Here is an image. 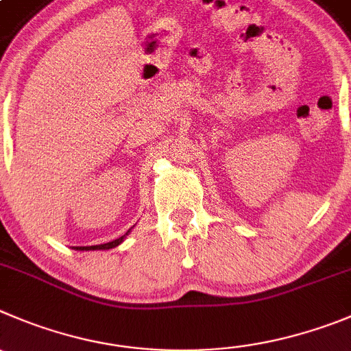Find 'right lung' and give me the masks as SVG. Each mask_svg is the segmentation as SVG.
<instances>
[{
	"label": "right lung",
	"mask_w": 351,
	"mask_h": 351,
	"mask_svg": "<svg viewBox=\"0 0 351 351\" xmlns=\"http://www.w3.org/2000/svg\"><path fill=\"white\" fill-rule=\"evenodd\" d=\"M129 232H131V229H129L128 232H125V234L123 236H120L119 239H113V241H110V243H105V245H96V246H75V250H81V252H89V250H110V248H115V246H119L120 243L123 241V239H125V236L129 234Z\"/></svg>",
	"instance_id": "1"
}]
</instances>
